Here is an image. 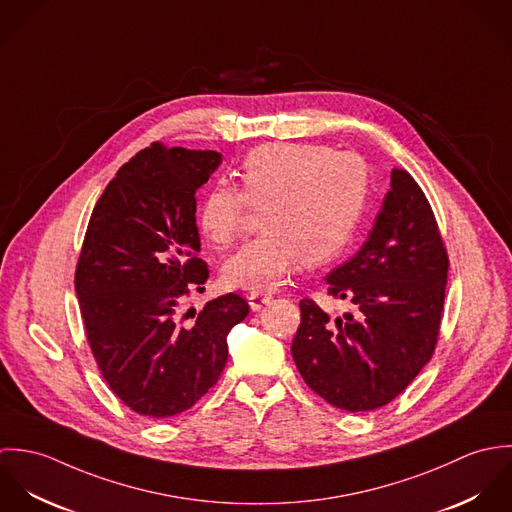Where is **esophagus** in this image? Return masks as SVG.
<instances>
[{
    "instance_id": "obj_1",
    "label": "esophagus",
    "mask_w": 512,
    "mask_h": 512,
    "mask_svg": "<svg viewBox=\"0 0 512 512\" xmlns=\"http://www.w3.org/2000/svg\"><path fill=\"white\" fill-rule=\"evenodd\" d=\"M272 299V293L252 292L248 293V301H250V309L258 311L264 303H268Z\"/></svg>"
}]
</instances>
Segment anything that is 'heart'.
Returning a JSON list of instances; mask_svg holds the SVG:
<instances>
[{
	"instance_id": "1",
	"label": "heart",
	"mask_w": 512,
	"mask_h": 512,
	"mask_svg": "<svg viewBox=\"0 0 512 512\" xmlns=\"http://www.w3.org/2000/svg\"><path fill=\"white\" fill-rule=\"evenodd\" d=\"M240 189L213 185L197 211V228L215 248H228L250 207L264 232L222 268L228 288H278L305 260L331 262L353 242L370 197V171L353 151L323 144H268L246 153Z\"/></svg>"
}]
</instances>
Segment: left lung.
I'll return each instance as SVG.
<instances>
[{"instance_id": "left-lung-1", "label": "left lung", "mask_w": 512, "mask_h": 512, "mask_svg": "<svg viewBox=\"0 0 512 512\" xmlns=\"http://www.w3.org/2000/svg\"><path fill=\"white\" fill-rule=\"evenodd\" d=\"M447 270L430 201L406 169H394L365 246L327 278L329 295L355 313L331 319L313 299L299 301L292 355L305 384L347 412L392 402L438 347Z\"/></svg>"}]
</instances>
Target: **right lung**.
<instances>
[{"mask_svg": "<svg viewBox=\"0 0 512 512\" xmlns=\"http://www.w3.org/2000/svg\"><path fill=\"white\" fill-rule=\"evenodd\" d=\"M219 151L161 142L124 163L98 199L74 272L86 339L110 390L136 414L189 410L219 380L228 331L248 315L240 293L209 301L193 324L181 303L203 292L195 193Z\"/></svg>", "mask_w": 512, "mask_h": 512, "instance_id": "1", "label": "right lung"}]
</instances>
